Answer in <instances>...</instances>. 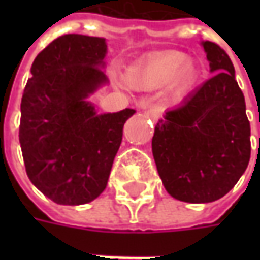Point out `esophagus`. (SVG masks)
I'll return each mask as SVG.
<instances>
[{
  "instance_id": "1",
  "label": "esophagus",
  "mask_w": 260,
  "mask_h": 260,
  "mask_svg": "<svg viewBox=\"0 0 260 260\" xmlns=\"http://www.w3.org/2000/svg\"><path fill=\"white\" fill-rule=\"evenodd\" d=\"M159 115H160V113H159V110H157V108H150V110H147V111H146V117H147V118H150L152 121H156V120L159 118Z\"/></svg>"
}]
</instances>
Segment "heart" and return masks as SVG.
Masks as SVG:
<instances>
[{"label": "heart", "instance_id": "obj_1", "mask_svg": "<svg viewBox=\"0 0 260 260\" xmlns=\"http://www.w3.org/2000/svg\"><path fill=\"white\" fill-rule=\"evenodd\" d=\"M198 78V66L182 52L168 50L149 56L127 69V84L142 91H153L171 84L174 100L181 98Z\"/></svg>", "mask_w": 260, "mask_h": 260}]
</instances>
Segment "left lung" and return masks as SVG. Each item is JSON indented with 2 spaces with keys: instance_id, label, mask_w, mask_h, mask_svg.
I'll list each match as a JSON object with an SVG mask.
<instances>
[{
  "instance_id": "8db88e82",
  "label": "left lung",
  "mask_w": 260,
  "mask_h": 260,
  "mask_svg": "<svg viewBox=\"0 0 260 260\" xmlns=\"http://www.w3.org/2000/svg\"><path fill=\"white\" fill-rule=\"evenodd\" d=\"M201 45L213 76L179 107L166 111L152 139L168 194L192 204L224 197L250 159V123L235 66L218 45Z\"/></svg>"
}]
</instances>
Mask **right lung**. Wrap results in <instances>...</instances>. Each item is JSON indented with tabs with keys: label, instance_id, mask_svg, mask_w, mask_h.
I'll return each instance as SVG.
<instances>
[{
	"label": "right lung",
	"instance_id": "add662e5",
	"mask_svg": "<svg viewBox=\"0 0 260 260\" xmlns=\"http://www.w3.org/2000/svg\"><path fill=\"white\" fill-rule=\"evenodd\" d=\"M103 37L65 35L36 56L21 98L20 145L36 188L60 205L91 203L107 186L125 108L98 114L86 98L108 82Z\"/></svg>",
	"mask_w": 260,
	"mask_h": 260
}]
</instances>
